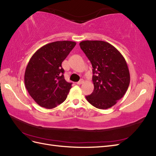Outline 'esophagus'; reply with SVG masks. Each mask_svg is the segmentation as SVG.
<instances>
[{
	"label": "esophagus",
	"instance_id": "esophagus-1",
	"mask_svg": "<svg viewBox=\"0 0 156 156\" xmlns=\"http://www.w3.org/2000/svg\"><path fill=\"white\" fill-rule=\"evenodd\" d=\"M83 83H84V80H83L82 79H81V80H79L78 82H76V84H78V85H80V84H83Z\"/></svg>",
	"mask_w": 156,
	"mask_h": 156
}]
</instances>
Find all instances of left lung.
<instances>
[{"label":"left lung","mask_w":156,"mask_h":156,"mask_svg":"<svg viewBox=\"0 0 156 156\" xmlns=\"http://www.w3.org/2000/svg\"><path fill=\"white\" fill-rule=\"evenodd\" d=\"M80 46L92 66L94 88L86 100L99 109H107L117 103L128 88L130 76L122 54L110 43L85 41Z\"/></svg>","instance_id":"obj_1"}]
</instances>
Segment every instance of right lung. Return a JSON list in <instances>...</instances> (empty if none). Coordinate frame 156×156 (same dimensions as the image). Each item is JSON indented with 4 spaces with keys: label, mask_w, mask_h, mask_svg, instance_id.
I'll return each instance as SVG.
<instances>
[{
    "label": "right lung",
    "mask_w": 156,
    "mask_h": 156,
    "mask_svg": "<svg viewBox=\"0 0 156 156\" xmlns=\"http://www.w3.org/2000/svg\"><path fill=\"white\" fill-rule=\"evenodd\" d=\"M76 44L68 41L49 43L39 48L29 60L24 84L40 106L52 109L66 99L72 83L65 80L62 62Z\"/></svg>",
    "instance_id": "add662e5"
}]
</instances>
